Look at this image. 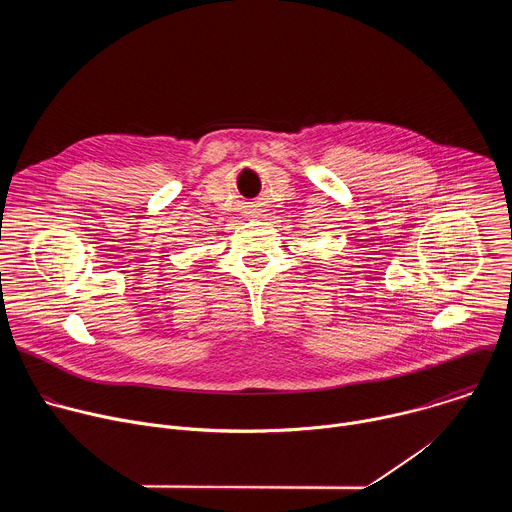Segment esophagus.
<instances>
[{"instance_id": "34e87169", "label": "esophagus", "mask_w": 512, "mask_h": 512, "mask_svg": "<svg viewBox=\"0 0 512 512\" xmlns=\"http://www.w3.org/2000/svg\"><path fill=\"white\" fill-rule=\"evenodd\" d=\"M247 210H249V212H247V214H253V210H255V208H247Z\"/></svg>"}]
</instances>
